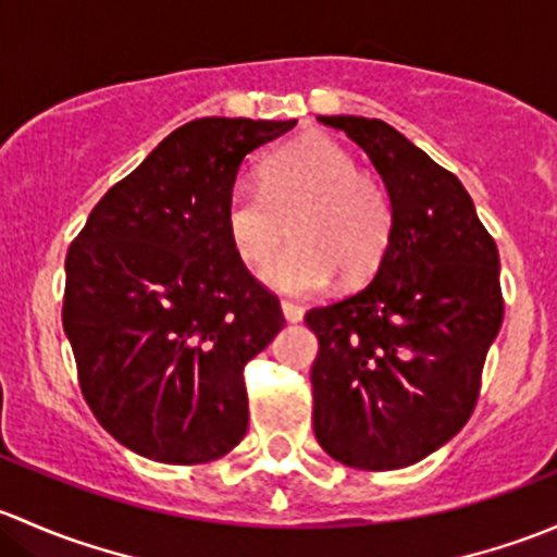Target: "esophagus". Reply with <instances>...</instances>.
Wrapping results in <instances>:
<instances>
[{
  "label": "esophagus",
  "instance_id": "34e87169",
  "mask_svg": "<svg viewBox=\"0 0 557 557\" xmlns=\"http://www.w3.org/2000/svg\"><path fill=\"white\" fill-rule=\"evenodd\" d=\"M280 310H283L285 320H290V323H299L305 318V310L299 305H294V301H280Z\"/></svg>",
  "mask_w": 557,
  "mask_h": 557
}]
</instances>
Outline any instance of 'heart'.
<instances>
[{
  "label": "heart",
  "instance_id": "obj_1",
  "mask_svg": "<svg viewBox=\"0 0 557 557\" xmlns=\"http://www.w3.org/2000/svg\"><path fill=\"white\" fill-rule=\"evenodd\" d=\"M223 221L234 252L250 269L272 261L290 223L294 247L263 272V283L310 296L329 288L339 272L358 283L380 267L393 207L383 185L358 172L350 150L323 134H307L263 161L261 190L234 185Z\"/></svg>",
  "mask_w": 557,
  "mask_h": 557
}]
</instances>
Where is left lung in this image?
<instances>
[{"label": "left lung", "mask_w": 557, "mask_h": 557, "mask_svg": "<svg viewBox=\"0 0 557 557\" xmlns=\"http://www.w3.org/2000/svg\"><path fill=\"white\" fill-rule=\"evenodd\" d=\"M372 159L393 207L374 280L314 307L312 429L352 469L387 471L440 450L466 425L504 320L498 247L474 201L401 132L377 117L320 115Z\"/></svg>", "instance_id": "8db88e82"}]
</instances>
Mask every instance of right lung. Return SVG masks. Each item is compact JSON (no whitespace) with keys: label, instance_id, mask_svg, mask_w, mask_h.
Wrapping results in <instances>:
<instances>
[{"label":"right lung","instance_id":"add662e5","mask_svg":"<svg viewBox=\"0 0 557 557\" xmlns=\"http://www.w3.org/2000/svg\"><path fill=\"white\" fill-rule=\"evenodd\" d=\"M294 126L185 123L107 190L66 252L61 320L81 391L132 453L190 466L245 436L243 369L285 320L234 252L223 210L245 156Z\"/></svg>","mask_w":557,"mask_h":557}]
</instances>
